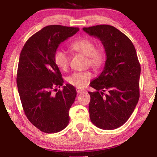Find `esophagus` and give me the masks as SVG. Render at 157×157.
Listing matches in <instances>:
<instances>
[{
    "label": "esophagus",
    "mask_w": 157,
    "mask_h": 157,
    "mask_svg": "<svg viewBox=\"0 0 157 157\" xmlns=\"http://www.w3.org/2000/svg\"><path fill=\"white\" fill-rule=\"evenodd\" d=\"M76 91H77V92L78 93V94H80V93H83V92H84V90H82L79 89V88H77V89H76Z\"/></svg>",
    "instance_id": "esophagus-1"
}]
</instances>
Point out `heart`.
Instances as JSON below:
<instances>
[{"label":"heart","mask_w":157,"mask_h":157,"mask_svg":"<svg viewBox=\"0 0 157 157\" xmlns=\"http://www.w3.org/2000/svg\"><path fill=\"white\" fill-rule=\"evenodd\" d=\"M71 48L77 52L87 56V64L93 69H98L104 65L106 60L105 51L101 48H96L95 43L88 38H81L73 42ZM69 55L64 50L59 49L54 54V61L61 71H65L69 65ZM92 78L90 71H75L70 75L67 80L76 88H82L88 84Z\"/></svg>","instance_id":"1"}]
</instances>
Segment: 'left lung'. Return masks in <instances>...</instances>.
<instances>
[{"instance_id":"8db88e82","label":"left lung","mask_w":157,"mask_h":157,"mask_svg":"<svg viewBox=\"0 0 157 157\" xmlns=\"http://www.w3.org/2000/svg\"><path fill=\"white\" fill-rule=\"evenodd\" d=\"M83 30L100 39L106 55L103 71L90 85L96 90L88 92L90 118L101 129L118 128L128 121L140 97L141 67L135 47L128 36L112 25L92 26Z\"/></svg>"}]
</instances>
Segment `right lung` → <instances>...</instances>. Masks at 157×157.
I'll list each match as a JSON object with an SVG mask.
<instances>
[{
  "mask_svg": "<svg viewBox=\"0 0 157 157\" xmlns=\"http://www.w3.org/2000/svg\"><path fill=\"white\" fill-rule=\"evenodd\" d=\"M78 31V28L46 26L28 40L20 53L17 85L23 109L29 121L43 132H59L69 123V111L77 92L70 84L57 91L63 79L54 54L61 42Z\"/></svg>",
  "mask_w": 157,
  "mask_h": 157,
  "instance_id": "right-lung-1",
  "label": "right lung"
}]
</instances>
